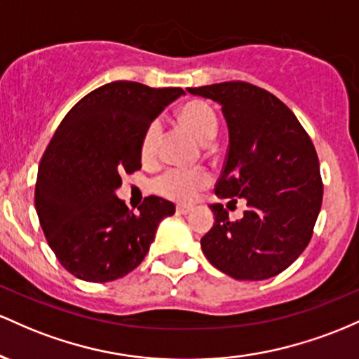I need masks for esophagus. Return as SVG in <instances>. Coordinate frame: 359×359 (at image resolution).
<instances>
[{"instance_id":"34e87169","label":"esophagus","mask_w":359,"mask_h":359,"mask_svg":"<svg viewBox=\"0 0 359 359\" xmlns=\"http://www.w3.org/2000/svg\"><path fill=\"white\" fill-rule=\"evenodd\" d=\"M191 210H193L191 205H184V203L176 205V212L181 213V215H187V213H190Z\"/></svg>"}]
</instances>
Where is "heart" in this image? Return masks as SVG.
<instances>
[{"mask_svg":"<svg viewBox=\"0 0 359 359\" xmlns=\"http://www.w3.org/2000/svg\"><path fill=\"white\" fill-rule=\"evenodd\" d=\"M176 120L181 127L195 137L200 142H210L217 135V115L208 103L201 100H191L181 104L180 110L176 111ZM161 137V127L158 122H152L147 127L146 134L142 137V146H140V154L144 159H152L158 149ZM208 183V175L205 171H180V169H171V171L163 172L158 180L154 181V190L159 195L168 196L172 200H188L195 195L200 188Z\"/></svg>","mask_w":359,"mask_h":359,"instance_id":"b5f03b06","label":"heart"}]
</instances>
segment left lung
Instances as JSON below:
<instances>
[{"instance_id": "obj_1", "label": "left lung", "mask_w": 359, "mask_h": 359, "mask_svg": "<svg viewBox=\"0 0 359 359\" xmlns=\"http://www.w3.org/2000/svg\"><path fill=\"white\" fill-rule=\"evenodd\" d=\"M222 107L229 151L215 184L220 198L248 203L232 222L220 203L201 251L236 280H268L307 248L322 205L319 159L297 116L266 90L244 81L187 88Z\"/></svg>"}]
</instances>
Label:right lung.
<instances>
[{
	"label": "right lung",
	"instance_id": "right-lung-1",
	"mask_svg": "<svg viewBox=\"0 0 359 359\" xmlns=\"http://www.w3.org/2000/svg\"><path fill=\"white\" fill-rule=\"evenodd\" d=\"M181 95V88L103 84L71 108L52 137L39 166L35 210L59 263L79 280L128 275L146 257L161 220L175 213V203L152 195L135 215L115 191L123 172L142 168L147 127Z\"/></svg>",
	"mask_w": 359,
	"mask_h": 359
}]
</instances>
